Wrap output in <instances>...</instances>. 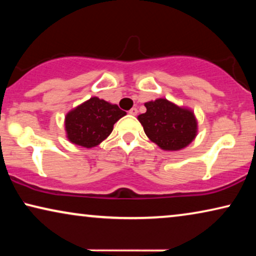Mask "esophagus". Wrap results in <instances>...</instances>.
<instances>
[{"label":"esophagus","instance_id":"34e87169","mask_svg":"<svg viewBox=\"0 0 256 256\" xmlns=\"http://www.w3.org/2000/svg\"><path fill=\"white\" fill-rule=\"evenodd\" d=\"M129 114H130V115H136V114H138V108L132 107V110H129Z\"/></svg>","mask_w":256,"mask_h":256}]
</instances>
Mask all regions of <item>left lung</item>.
I'll list each match as a JSON object with an SVG mask.
<instances>
[{"instance_id":"8db88e82","label":"left lung","mask_w":256,"mask_h":256,"mask_svg":"<svg viewBox=\"0 0 256 256\" xmlns=\"http://www.w3.org/2000/svg\"><path fill=\"white\" fill-rule=\"evenodd\" d=\"M146 112L138 115L146 136L160 149L176 152L185 148L197 135V120L191 110L166 99L146 102Z\"/></svg>"}]
</instances>
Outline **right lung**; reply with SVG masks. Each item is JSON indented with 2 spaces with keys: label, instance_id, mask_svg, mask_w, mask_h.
<instances>
[{
  "label": "right lung",
  "instance_id": "1",
  "mask_svg": "<svg viewBox=\"0 0 256 256\" xmlns=\"http://www.w3.org/2000/svg\"><path fill=\"white\" fill-rule=\"evenodd\" d=\"M118 104L94 96L70 112L65 118L68 138L74 144L92 148L104 141L113 130L118 118L124 116Z\"/></svg>",
  "mask_w": 256,
  "mask_h": 256
}]
</instances>
